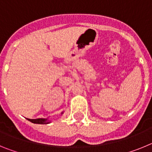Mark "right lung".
<instances>
[{
  "label": "right lung",
  "mask_w": 152,
  "mask_h": 152,
  "mask_svg": "<svg viewBox=\"0 0 152 152\" xmlns=\"http://www.w3.org/2000/svg\"><path fill=\"white\" fill-rule=\"evenodd\" d=\"M31 123H36V124H47L49 123V122H47V119H27Z\"/></svg>",
  "instance_id": "1"
}]
</instances>
